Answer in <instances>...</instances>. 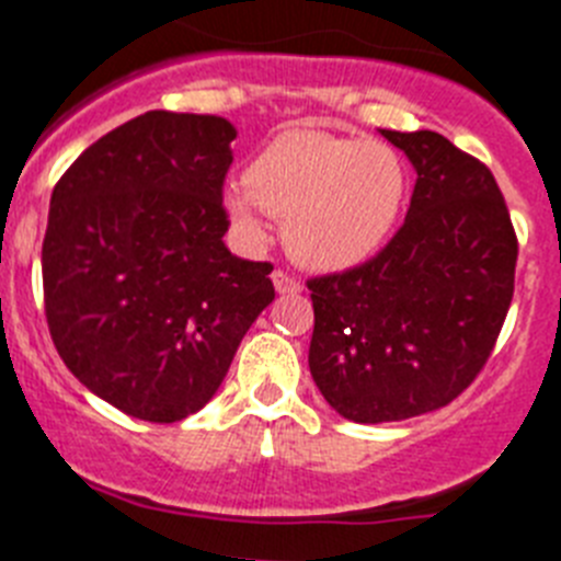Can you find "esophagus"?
<instances>
[{"instance_id": "1", "label": "esophagus", "mask_w": 561, "mask_h": 561, "mask_svg": "<svg viewBox=\"0 0 561 561\" xmlns=\"http://www.w3.org/2000/svg\"><path fill=\"white\" fill-rule=\"evenodd\" d=\"M274 287H276V294L282 296H294V294H301V282L296 279L294 274H287V271H274Z\"/></svg>"}]
</instances>
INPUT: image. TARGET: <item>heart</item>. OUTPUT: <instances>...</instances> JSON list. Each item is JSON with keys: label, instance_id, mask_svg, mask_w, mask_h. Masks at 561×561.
<instances>
[{"label": "heart", "instance_id": "1", "mask_svg": "<svg viewBox=\"0 0 561 561\" xmlns=\"http://www.w3.org/2000/svg\"><path fill=\"white\" fill-rule=\"evenodd\" d=\"M407 197L396 149L321 129H287L253 158L245 183L222 194L228 217L251 240L262 214L285 222V245L313 271H347L381 251Z\"/></svg>", "mask_w": 561, "mask_h": 561}]
</instances>
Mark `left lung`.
<instances>
[{
  "instance_id": "left-lung-1",
  "label": "left lung",
  "mask_w": 561,
  "mask_h": 561,
  "mask_svg": "<svg viewBox=\"0 0 561 561\" xmlns=\"http://www.w3.org/2000/svg\"><path fill=\"white\" fill-rule=\"evenodd\" d=\"M381 135L417 172L407 220L369 262L308 282L310 375L355 423L455 401L489 362L514 296L516 233L489 165L428 129Z\"/></svg>"
}]
</instances>
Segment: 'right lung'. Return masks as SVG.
Segmentation results:
<instances>
[{"label":"right lung","instance_id":"add662e5","mask_svg":"<svg viewBox=\"0 0 561 561\" xmlns=\"http://www.w3.org/2000/svg\"><path fill=\"white\" fill-rule=\"evenodd\" d=\"M237 129L152 110L106 133L58 180L42 279L61 362L126 415L174 423L206 407L256 316L271 262L222 242Z\"/></svg>","mask_w":561,"mask_h":561}]
</instances>
